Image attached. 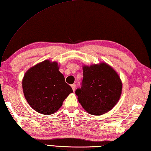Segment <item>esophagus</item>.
<instances>
[{
	"instance_id": "obj_1",
	"label": "esophagus",
	"mask_w": 151,
	"mask_h": 151,
	"mask_svg": "<svg viewBox=\"0 0 151 151\" xmlns=\"http://www.w3.org/2000/svg\"><path fill=\"white\" fill-rule=\"evenodd\" d=\"M71 88H72L73 90L74 91H75V88H76V84H73L71 85Z\"/></svg>"
}]
</instances>
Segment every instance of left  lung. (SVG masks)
Wrapping results in <instances>:
<instances>
[{"label": "left lung", "instance_id": "left-lung-1", "mask_svg": "<svg viewBox=\"0 0 151 151\" xmlns=\"http://www.w3.org/2000/svg\"><path fill=\"white\" fill-rule=\"evenodd\" d=\"M122 84L120 77L105 63L83 67L81 88L75 91L81 103L88 113L101 115L113 109L119 101Z\"/></svg>", "mask_w": 151, "mask_h": 151}]
</instances>
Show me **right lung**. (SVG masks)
Instances as JSON below:
<instances>
[{
    "label": "right lung",
    "mask_w": 151,
    "mask_h": 151,
    "mask_svg": "<svg viewBox=\"0 0 151 151\" xmlns=\"http://www.w3.org/2000/svg\"><path fill=\"white\" fill-rule=\"evenodd\" d=\"M25 99L35 111L52 114L60 109L65 99L73 92L57 62L45 60L29 69L22 82Z\"/></svg>",
    "instance_id": "obj_1"
}]
</instances>
